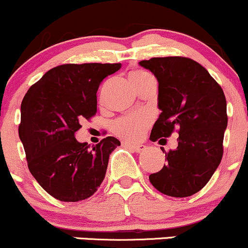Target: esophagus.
<instances>
[{
    "label": "esophagus",
    "mask_w": 248,
    "mask_h": 248,
    "mask_svg": "<svg viewBox=\"0 0 248 248\" xmlns=\"http://www.w3.org/2000/svg\"><path fill=\"white\" fill-rule=\"evenodd\" d=\"M124 144H126L127 148H129V149H132L133 152L135 153H141L146 150V146H143V144H132V143H124Z\"/></svg>",
    "instance_id": "1"
}]
</instances>
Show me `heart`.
Masks as SVG:
<instances>
[{
	"label": "heart",
	"mask_w": 248,
	"mask_h": 248,
	"mask_svg": "<svg viewBox=\"0 0 248 248\" xmlns=\"http://www.w3.org/2000/svg\"><path fill=\"white\" fill-rule=\"evenodd\" d=\"M146 71H134L129 75V80L134 86L150 78ZM152 124V116L147 112H138L121 116L113 124V130L118 136L128 141H136L142 138L144 132Z\"/></svg>",
	"instance_id": "heart-1"
}]
</instances>
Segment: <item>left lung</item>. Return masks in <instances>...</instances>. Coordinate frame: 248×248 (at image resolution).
<instances>
[{"label":"left lung","mask_w":248,"mask_h":248,"mask_svg":"<svg viewBox=\"0 0 248 248\" xmlns=\"http://www.w3.org/2000/svg\"><path fill=\"white\" fill-rule=\"evenodd\" d=\"M139 64L158 81L162 113L150 140L161 143L178 133L177 148L166 153L167 164L149 181L164 195L189 197L206 186L223 157L227 127L223 88L206 69L186 57H157Z\"/></svg>","instance_id":"8db88e82"}]
</instances>
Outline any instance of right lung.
Masks as SVG:
<instances>
[{"label": "right lung", "mask_w": 248, "mask_h": 248, "mask_svg": "<svg viewBox=\"0 0 248 248\" xmlns=\"http://www.w3.org/2000/svg\"><path fill=\"white\" fill-rule=\"evenodd\" d=\"M121 64H64L47 71L21 105L18 135L28 167L39 186L62 202H79L104 181L108 158L120 141L102 139L91 148L77 141L80 122L96 113V92Z\"/></svg>", "instance_id": "obj_1"}]
</instances>
